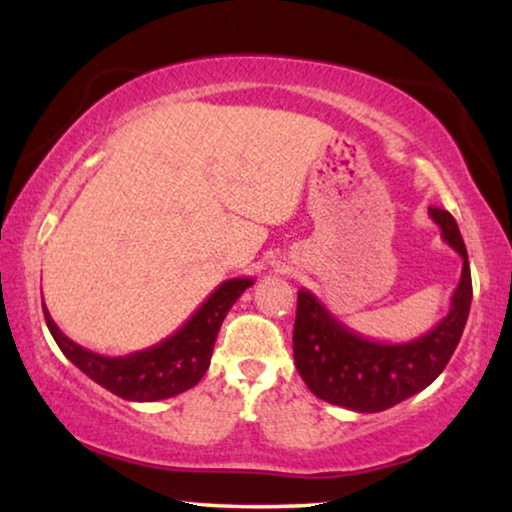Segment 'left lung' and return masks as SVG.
I'll return each mask as SVG.
<instances>
[{
  "mask_svg": "<svg viewBox=\"0 0 512 512\" xmlns=\"http://www.w3.org/2000/svg\"><path fill=\"white\" fill-rule=\"evenodd\" d=\"M441 238L462 256V277L448 314L411 342H379L362 337L307 288L298 291L293 328L295 367L318 399L358 413H379L425 390L455 353L471 309L469 256L453 214L429 207Z\"/></svg>",
  "mask_w": 512,
  "mask_h": 512,
  "instance_id": "left-lung-1",
  "label": "left lung"
}]
</instances>
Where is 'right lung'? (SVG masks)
Instances as JSON below:
<instances>
[{
    "label": "right lung",
    "instance_id": "obj_1",
    "mask_svg": "<svg viewBox=\"0 0 512 512\" xmlns=\"http://www.w3.org/2000/svg\"><path fill=\"white\" fill-rule=\"evenodd\" d=\"M249 286H254L251 277L221 281L207 295L203 305L189 316V321L164 342L129 355H117V358L94 353L66 337L50 318L46 302H43V316H46L48 330L59 351L94 383L117 397L129 399V402H159V399L175 397L194 388L203 379L210 367L221 323H224L228 309Z\"/></svg>",
    "mask_w": 512,
    "mask_h": 512
}]
</instances>
